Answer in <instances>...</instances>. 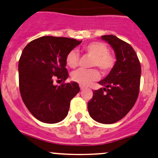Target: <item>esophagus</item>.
Wrapping results in <instances>:
<instances>
[{
  "label": "esophagus",
  "mask_w": 158,
  "mask_h": 158,
  "mask_svg": "<svg viewBox=\"0 0 158 158\" xmlns=\"http://www.w3.org/2000/svg\"><path fill=\"white\" fill-rule=\"evenodd\" d=\"M80 88H81V90H84L85 88V86H82V85H80Z\"/></svg>",
  "instance_id": "obj_1"
}]
</instances>
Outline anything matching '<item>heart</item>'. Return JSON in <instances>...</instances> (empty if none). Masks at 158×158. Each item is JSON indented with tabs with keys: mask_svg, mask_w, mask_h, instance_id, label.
<instances>
[{
	"mask_svg": "<svg viewBox=\"0 0 158 158\" xmlns=\"http://www.w3.org/2000/svg\"><path fill=\"white\" fill-rule=\"evenodd\" d=\"M87 53L93 56L91 66H97L103 73L109 71L115 64V57L109 52V49L105 43L92 42L85 46ZM79 60V53L73 49L70 51L66 57V64L70 68H75ZM73 81L82 86H87L99 78V73L96 69H78L72 73Z\"/></svg>",
	"mask_w": 158,
	"mask_h": 158,
	"instance_id": "heart-1",
	"label": "heart"
}]
</instances>
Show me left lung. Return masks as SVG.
<instances>
[{
	"mask_svg": "<svg viewBox=\"0 0 158 158\" xmlns=\"http://www.w3.org/2000/svg\"><path fill=\"white\" fill-rule=\"evenodd\" d=\"M101 38L113 49L116 62L110 73L98 81L104 88L93 91L88 109L90 116L96 122L112 124L122 119L136 103L141 67L136 52L130 44L113 35Z\"/></svg>",
	"mask_w": 158,
	"mask_h": 158,
	"instance_id": "left-lung-1",
	"label": "left lung"
}]
</instances>
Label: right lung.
<instances>
[{
    "instance_id": "obj_1",
    "label": "right lung",
    "mask_w": 158,
    "mask_h": 158,
    "mask_svg": "<svg viewBox=\"0 0 158 158\" xmlns=\"http://www.w3.org/2000/svg\"><path fill=\"white\" fill-rule=\"evenodd\" d=\"M82 41L43 36L30 42L19 62V89L25 106L43 123H56L68 114L71 99L80 91L77 82L54 85L53 79L68 77L66 57Z\"/></svg>"
}]
</instances>
